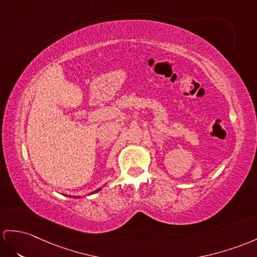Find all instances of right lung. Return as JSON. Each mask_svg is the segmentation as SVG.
Instances as JSON below:
<instances>
[{"label": "right lung", "instance_id": "add662e5", "mask_svg": "<svg viewBox=\"0 0 257 257\" xmlns=\"http://www.w3.org/2000/svg\"><path fill=\"white\" fill-rule=\"evenodd\" d=\"M100 190H101V189H98L97 191H95V192H98V191H100ZM75 198H76V196H75Z\"/></svg>", "mask_w": 257, "mask_h": 257}]
</instances>
